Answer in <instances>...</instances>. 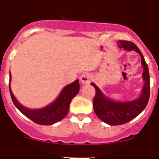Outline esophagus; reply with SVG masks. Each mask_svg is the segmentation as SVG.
I'll list each match as a JSON object with an SVG mask.
<instances>
[{"instance_id":"esophagus-1","label":"esophagus","mask_w":159,"mask_h":159,"mask_svg":"<svg viewBox=\"0 0 159 159\" xmlns=\"http://www.w3.org/2000/svg\"><path fill=\"white\" fill-rule=\"evenodd\" d=\"M91 80V75L88 73H84L80 76V82L84 84H88Z\"/></svg>"}]
</instances>
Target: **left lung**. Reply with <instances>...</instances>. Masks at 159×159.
Instances as JSON below:
<instances>
[{
	"label": "left lung",
	"instance_id": "obj_1",
	"mask_svg": "<svg viewBox=\"0 0 159 159\" xmlns=\"http://www.w3.org/2000/svg\"><path fill=\"white\" fill-rule=\"evenodd\" d=\"M119 46L126 51L134 50L141 57V64L143 66V77L144 86L139 99L130 102H116L105 96L99 88L92 83V85L95 89V95L93 99V108L95 113L102 122L111 126L127 123L137 117L143 111L148 103L150 98V75L148 66L145 61L141 51L139 48L130 41L119 40Z\"/></svg>",
	"mask_w": 159,
	"mask_h": 159
}]
</instances>
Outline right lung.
<instances>
[{
    "label": "right lung",
    "instance_id": "obj_1",
    "mask_svg": "<svg viewBox=\"0 0 159 159\" xmlns=\"http://www.w3.org/2000/svg\"><path fill=\"white\" fill-rule=\"evenodd\" d=\"M11 80V74L9 81ZM80 91V84L76 80L69 85L66 86L56 100L48 106L41 109L30 110L22 106L12 94L9 84V92L14 105L18 110L30 119L32 121L40 125H52L64 119L69 111V106L71 99L78 94Z\"/></svg>",
    "mask_w": 159,
    "mask_h": 159
}]
</instances>
